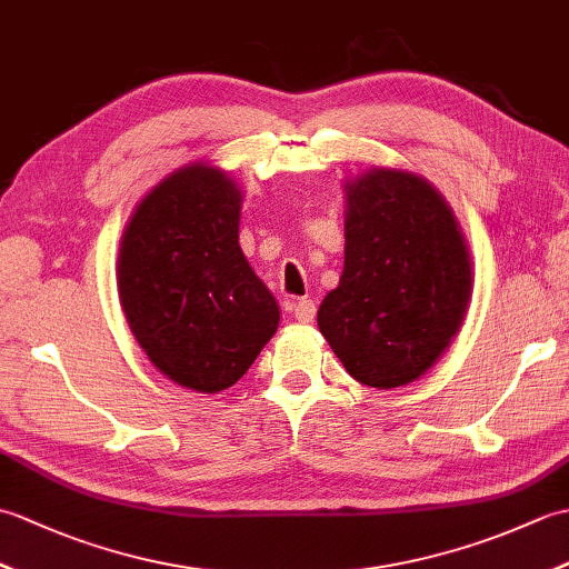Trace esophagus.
I'll use <instances>...</instances> for the list:
<instances>
[{"label": "esophagus", "mask_w": 569, "mask_h": 569, "mask_svg": "<svg viewBox=\"0 0 569 569\" xmlns=\"http://www.w3.org/2000/svg\"><path fill=\"white\" fill-rule=\"evenodd\" d=\"M316 310H318V306L312 303L310 298H300V300H296V303L291 306L293 318H296L298 322H303V325L316 320Z\"/></svg>", "instance_id": "1"}]
</instances>
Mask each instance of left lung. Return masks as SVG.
<instances>
[{
	"label": "left lung",
	"instance_id": "obj_1",
	"mask_svg": "<svg viewBox=\"0 0 569 569\" xmlns=\"http://www.w3.org/2000/svg\"><path fill=\"white\" fill-rule=\"evenodd\" d=\"M345 192V271L318 328L357 381L396 389L420 379L462 328L467 241L422 176L371 168Z\"/></svg>",
	"mask_w": 569,
	"mask_h": 569
}]
</instances>
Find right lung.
<instances>
[{"mask_svg":"<svg viewBox=\"0 0 569 569\" xmlns=\"http://www.w3.org/2000/svg\"><path fill=\"white\" fill-rule=\"evenodd\" d=\"M241 192L188 163L143 198L122 234L117 286L151 365L186 389L234 386L278 328V306L239 247Z\"/></svg>","mask_w":569,"mask_h":569,"instance_id":"obj_1","label":"right lung"}]
</instances>
